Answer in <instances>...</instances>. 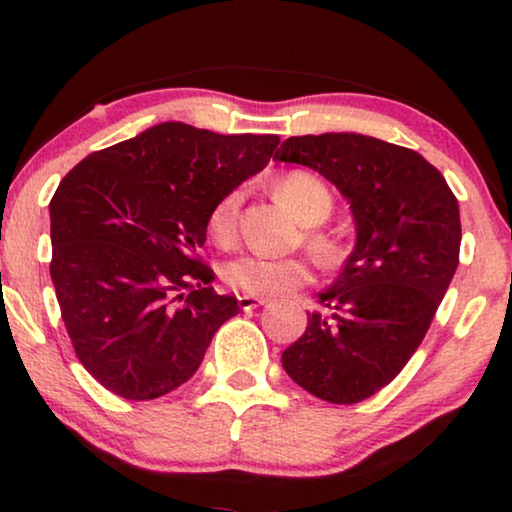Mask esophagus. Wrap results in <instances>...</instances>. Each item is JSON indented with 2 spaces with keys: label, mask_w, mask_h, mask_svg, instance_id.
Wrapping results in <instances>:
<instances>
[{
  "label": "esophagus",
  "mask_w": 512,
  "mask_h": 512,
  "mask_svg": "<svg viewBox=\"0 0 512 512\" xmlns=\"http://www.w3.org/2000/svg\"><path fill=\"white\" fill-rule=\"evenodd\" d=\"M240 307L242 310H256V307H261V305H265L268 303V298H261V296H249V293H242L240 298Z\"/></svg>",
  "instance_id": "34e87169"
}]
</instances>
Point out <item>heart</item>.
Masks as SVG:
<instances>
[{"label":"heart","mask_w":512,"mask_h":512,"mask_svg":"<svg viewBox=\"0 0 512 512\" xmlns=\"http://www.w3.org/2000/svg\"><path fill=\"white\" fill-rule=\"evenodd\" d=\"M275 193L282 205L296 216L305 226H317V223L326 221L333 209V195L328 186L319 177L310 172H291L277 181ZM240 202L242 193L230 191L216 202L209 212V235L219 244H230L237 235V216H240ZM307 244H310L312 254L317 261L326 268H333L342 261L345 251L342 244L331 235L324 233H310L307 235ZM223 279L240 289L249 296H282L296 289L310 279V263L305 258L289 256V258H270L247 254L230 261L223 268Z\"/></svg>","instance_id":"1"}]
</instances>
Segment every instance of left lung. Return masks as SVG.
<instances>
[{"mask_svg":"<svg viewBox=\"0 0 512 512\" xmlns=\"http://www.w3.org/2000/svg\"><path fill=\"white\" fill-rule=\"evenodd\" d=\"M305 165L349 202L356 242L321 312L282 366L328 403H359L394 380L422 345L459 265V202L417 151L359 132L289 137L275 153Z\"/></svg>","mask_w":512,"mask_h":512,"instance_id":"1","label":"left lung"}]
</instances>
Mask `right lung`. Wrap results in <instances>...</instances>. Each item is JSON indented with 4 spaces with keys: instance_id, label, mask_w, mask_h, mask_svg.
<instances>
[{
    "instance_id": "obj_1",
    "label": "right lung",
    "mask_w": 512,
    "mask_h": 512,
    "mask_svg": "<svg viewBox=\"0 0 512 512\" xmlns=\"http://www.w3.org/2000/svg\"><path fill=\"white\" fill-rule=\"evenodd\" d=\"M277 144L167 121L90 153L60 181L48 205L55 296L76 356L111 394H170L240 312L195 251L212 207Z\"/></svg>"
}]
</instances>
